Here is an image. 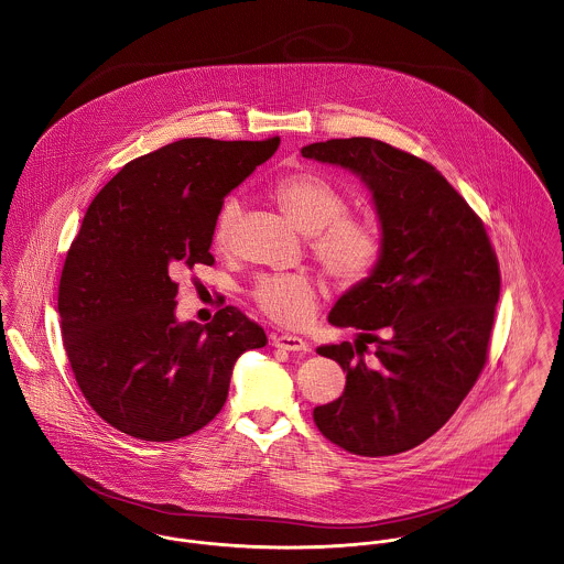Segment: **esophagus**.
Wrapping results in <instances>:
<instances>
[{"mask_svg": "<svg viewBox=\"0 0 564 564\" xmlns=\"http://www.w3.org/2000/svg\"><path fill=\"white\" fill-rule=\"evenodd\" d=\"M270 339H272V346L281 347V349H288V351H306V349H308L306 341H303V339H301V337H296V335L274 333Z\"/></svg>", "mask_w": 564, "mask_h": 564, "instance_id": "34e87169", "label": "esophagus"}]
</instances>
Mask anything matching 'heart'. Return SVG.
<instances>
[{
  "label": "heart",
  "mask_w": 564,
  "mask_h": 564,
  "mask_svg": "<svg viewBox=\"0 0 564 564\" xmlns=\"http://www.w3.org/2000/svg\"><path fill=\"white\" fill-rule=\"evenodd\" d=\"M276 208L303 234L311 236V253L324 272L341 285L365 281L382 253V231L371 217L347 213V195L326 175L292 172L272 182L268 191ZM240 220L238 197L218 208L213 242L225 253L234 247ZM261 313L281 326H303L317 308L319 288L308 274H265L251 290Z\"/></svg>",
  "instance_id": "b5f03b06"
}]
</instances>
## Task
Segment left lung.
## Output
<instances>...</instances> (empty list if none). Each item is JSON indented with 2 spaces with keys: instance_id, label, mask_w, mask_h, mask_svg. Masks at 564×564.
<instances>
[{
  "instance_id": "1",
  "label": "left lung",
  "mask_w": 564,
  "mask_h": 564,
  "mask_svg": "<svg viewBox=\"0 0 564 564\" xmlns=\"http://www.w3.org/2000/svg\"><path fill=\"white\" fill-rule=\"evenodd\" d=\"M303 156L360 175L382 225L378 265L328 315L358 330L356 341L317 347L344 367L346 390L313 421L354 455L410 451L455 414L487 362L496 251L468 202L414 154L351 137L311 143Z\"/></svg>"
}]
</instances>
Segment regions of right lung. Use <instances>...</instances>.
<instances>
[{
	"label": "right lung",
	"instance_id": "obj_1",
	"mask_svg": "<svg viewBox=\"0 0 564 564\" xmlns=\"http://www.w3.org/2000/svg\"><path fill=\"white\" fill-rule=\"evenodd\" d=\"M281 139H180L127 163L87 208L62 268L57 311L75 380L122 434L170 442L206 427L225 405L234 365L268 344L240 308L210 324L175 322V276L213 265L225 195Z\"/></svg>",
	"mask_w": 564,
	"mask_h": 564
}]
</instances>
